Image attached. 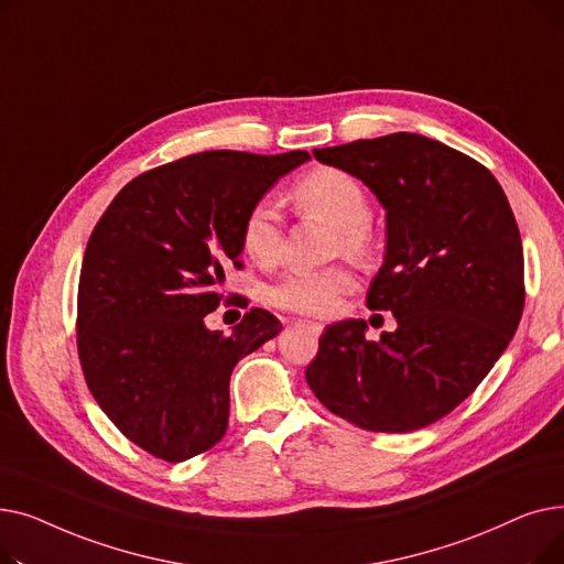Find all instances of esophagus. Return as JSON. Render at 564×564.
I'll use <instances>...</instances> for the list:
<instances>
[{"mask_svg":"<svg viewBox=\"0 0 564 564\" xmlns=\"http://www.w3.org/2000/svg\"><path fill=\"white\" fill-rule=\"evenodd\" d=\"M300 324L302 327H306L311 334H315V336H319L322 332H324V324H319V322H311V319H300Z\"/></svg>","mask_w":564,"mask_h":564,"instance_id":"34e87169","label":"esophagus"}]
</instances>
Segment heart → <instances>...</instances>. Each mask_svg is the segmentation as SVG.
I'll list each match as a JSON object with an SVG mask.
<instances>
[{
  "mask_svg": "<svg viewBox=\"0 0 564 564\" xmlns=\"http://www.w3.org/2000/svg\"><path fill=\"white\" fill-rule=\"evenodd\" d=\"M294 198L308 213H315L338 228L345 251L359 253L368 245L370 200L357 177L338 169H315L294 185ZM283 237V217L272 198L256 200L240 226L242 251L258 264L276 260ZM354 288V276L345 267L290 272L267 290V302L276 308L329 315L345 292Z\"/></svg>",
  "mask_w": 564,
  "mask_h": 564,
  "instance_id": "heart-1",
  "label": "heart"
}]
</instances>
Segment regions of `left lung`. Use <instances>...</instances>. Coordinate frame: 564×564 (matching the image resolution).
Instances as JSON below:
<instances>
[{"label": "left lung", "mask_w": 564, "mask_h": 564, "mask_svg": "<svg viewBox=\"0 0 564 564\" xmlns=\"http://www.w3.org/2000/svg\"><path fill=\"white\" fill-rule=\"evenodd\" d=\"M387 210V253L368 308L395 332L366 340L364 319L332 324L306 368L315 398L370 432H413L451 413L487 377L523 313V249L496 177L413 132L315 148Z\"/></svg>", "instance_id": "obj_1"}]
</instances>
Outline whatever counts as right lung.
Returning a JSON list of instances; mask_svg holds the SVG:
<instances>
[{
	"label": "right lung",
	"instance_id": "add662e5",
	"mask_svg": "<svg viewBox=\"0 0 564 564\" xmlns=\"http://www.w3.org/2000/svg\"><path fill=\"white\" fill-rule=\"evenodd\" d=\"M306 151H207L145 171L116 194L86 245L77 349L88 389L132 443L166 462L213 448L228 427L232 368L281 322L262 308L224 332L205 315L240 270L249 207Z\"/></svg>",
	"mask_w": 564,
	"mask_h": 564
}]
</instances>
